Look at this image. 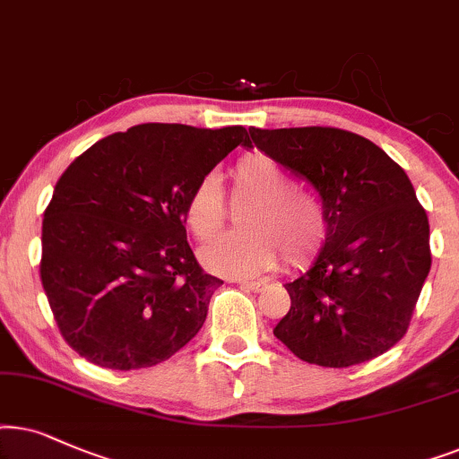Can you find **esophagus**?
I'll list each match as a JSON object with an SVG mask.
<instances>
[{"label": "esophagus", "mask_w": 459, "mask_h": 459, "mask_svg": "<svg viewBox=\"0 0 459 459\" xmlns=\"http://www.w3.org/2000/svg\"><path fill=\"white\" fill-rule=\"evenodd\" d=\"M237 283H239L241 287H247V290H262V287L266 285L264 279H237Z\"/></svg>", "instance_id": "34e87169"}]
</instances>
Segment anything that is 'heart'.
<instances>
[{
    "label": "heart",
    "instance_id": "b5f03b06",
    "mask_svg": "<svg viewBox=\"0 0 459 459\" xmlns=\"http://www.w3.org/2000/svg\"><path fill=\"white\" fill-rule=\"evenodd\" d=\"M235 193L254 199L243 213L247 233L220 237L201 249L207 271L226 277H247L277 260V243L291 260H304L319 246L325 218L316 201L293 188V180L266 155L243 157L235 168ZM186 226L199 241L222 230L226 220L224 191L218 176L207 174L193 186L185 205Z\"/></svg>",
    "mask_w": 459,
    "mask_h": 459
}]
</instances>
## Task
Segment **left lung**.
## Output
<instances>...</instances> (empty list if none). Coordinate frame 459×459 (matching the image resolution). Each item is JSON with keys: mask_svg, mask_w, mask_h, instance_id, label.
I'll return each mask as SVG.
<instances>
[{"mask_svg": "<svg viewBox=\"0 0 459 459\" xmlns=\"http://www.w3.org/2000/svg\"><path fill=\"white\" fill-rule=\"evenodd\" d=\"M252 142L319 193L327 233L313 266L285 283L273 333L307 363L351 368L405 335L430 271V226L405 169L338 127H249Z\"/></svg>", "mask_w": 459, "mask_h": 459, "instance_id": "8db88e82", "label": "left lung"}]
</instances>
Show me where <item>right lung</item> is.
I'll return each mask as SVG.
<instances>
[{
  "instance_id": "1",
  "label": "right lung",
  "mask_w": 459,
  "mask_h": 459,
  "mask_svg": "<svg viewBox=\"0 0 459 459\" xmlns=\"http://www.w3.org/2000/svg\"><path fill=\"white\" fill-rule=\"evenodd\" d=\"M239 144H249L243 126L143 124L98 140L65 169L44 213L39 273L79 357L152 368L204 327L222 281L195 260L185 205Z\"/></svg>"
}]
</instances>
